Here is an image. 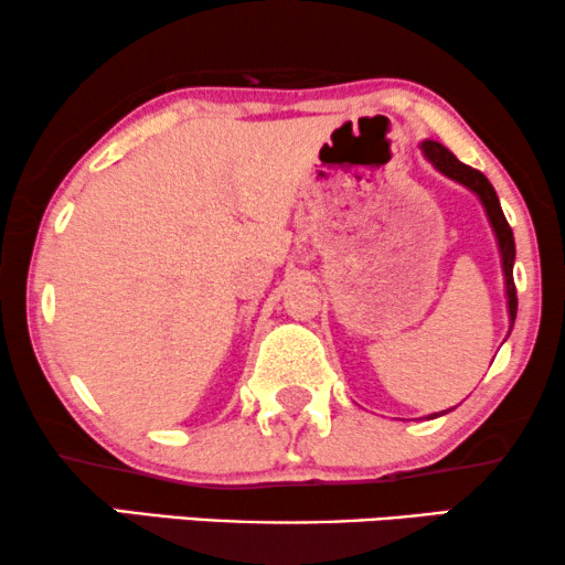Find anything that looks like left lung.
I'll return each instance as SVG.
<instances>
[{"label": "left lung", "instance_id": "8db88e82", "mask_svg": "<svg viewBox=\"0 0 565 565\" xmlns=\"http://www.w3.org/2000/svg\"><path fill=\"white\" fill-rule=\"evenodd\" d=\"M423 153H425V159L440 171V174L451 177V180L463 184V188L472 190L475 195L480 198V203L484 205V213H488L492 232H495L498 247H501L505 297H509V318L513 323V320H516V284H513V258H516V245H513V232H511L509 221H505V216H503L501 200H498L495 190H492V184L488 182V177H484L482 171L461 163L451 151H448L446 146H440V142L425 140ZM435 417H438V414H435Z\"/></svg>", "mask_w": 565, "mask_h": 565}]
</instances>
